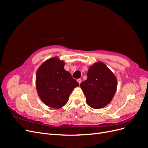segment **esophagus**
Wrapping results in <instances>:
<instances>
[{
	"label": "esophagus",
	"instance_id": "1",
	"mask_svg": "<svg viewBox=\"0 0 148 148\" xmlns=\"http://www.w3.org/2000/svg\"><path fill=\"white\" fill-rule=\"evenodd\" d=\"M77 82H78L79 84H80V83H81V82H82V79H77Z\"/></svg>",
	"mask_w": 148,
	"mask_h": 148
}]
</instances>
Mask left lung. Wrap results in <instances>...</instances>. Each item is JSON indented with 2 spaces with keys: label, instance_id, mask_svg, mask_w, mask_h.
<instances>
[{
  "label": "left lung",
  "instance_id": "8db88e82",
  "mask_svg": "<svg viewBox=\"0 0 148 148\" xmlns=\"http://www.w3.org/2000/svg\"><path fill=\"white\" fill-rule=\"evenodd\" d=\"M87 77L80 87L88 106L98 109L110 104L117 86V79L112 71L103 62H97L89 67Z\"/></svg>",
  "mask_w": 148,
  "mask_h": 148
}]
</instances>
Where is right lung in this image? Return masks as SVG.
I'll return each mask as SVG.
<instances>
[{
	"mask_svg": "<svg viewBox=\"0 0 148 148\" xmlns=\"http://www.w3.org/2000/svg\"><path fill=\"white\" fill-rule=\"evenodd\" d=\"M65 62L58 57L47 59L36 75V86L42 102L53 109L64 107L73 89L79 83L64 69Z\"/></svg>",
	"mask_w": 148,
	"mask_h": 148,
	"instance_id": "add662e5",
	"label": "right lung"
}]
</instances>
